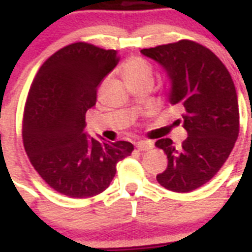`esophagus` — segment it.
Instances as JSON below:
<instances>
[{
	"label": "esophagus",
	"mask_w": 252,
	"mask_h": 252,
	"mask_svg": "<svg viewBox=\"0 0 252 252\" xmlns=\"http://www.w3.org/2000/svg\"><path fill=\"white\" fill-rule=\"evenodd\" d=\"M135 147L138 148L139 151H148L153 148V143L151 141H139L137 142V146Z\"/></svg>",
	"instance_id": "obj_1"
}]
</instances>
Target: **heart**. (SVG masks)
I'll use <instances>...</instances> for the list:
<instances>
[{
	"label": "heart",
	"instance_id": "b5f03b06",
	"mask_svg": "<svg viewBox=\"0 0 252 252\" xmlns=\"http://www.w3.org/2000/svg\"><path fill=\"white\" fill-rule=\"evenodd\" d=\"M122 72L129 84L143 80H152V67L142 57H130L122 65Z\"/></svg>",
	"mask_w": 252,
	"mask_h": 252
}]
</instances>
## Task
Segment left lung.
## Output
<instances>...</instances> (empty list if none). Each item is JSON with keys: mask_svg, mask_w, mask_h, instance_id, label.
I'll list each match as a JSON object with an SVG mask.
<instances>
[{"mask_svg": "<svg viewBox=\"0 0 252 252\" xmlns=\"http://www.w3.org/2000/svg\"><path fill=\"white\" fill-rule=\"evenodd\" d=\"M141 53L167 72L172 84L170 102L183 109L188 132L181 146L170 138L156 142L168 159L156 179L165 189L189 192L220 171L235 146L240 132L235 84L222 61L196 41L183 39Z\"/></svg>", "mask_w": 252, "mask_h": 252, "instance_id": "left-lung-1", "label": "left lung"}]
</instances>
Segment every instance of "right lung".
Segmentation results:
<instances>
[{
  "mask_svg": "<svg viewBox=\"0 0 252 252\" xmlns=\"http://www.w3.org/2000/svg\"><path fill=\"white\" fill-rule=\"evenodd\" d=\"M119 62L118 52L77 41L50 56L39 68L23 118L25 152L40 178L69 198H91L110 185L117 163L134 150L126 141L87 138L86 111Z\"/></svg>",
  "mask_w": 252,
  "mask_h": 252,
  "instance_id": "right-lung-1",
  "label": "right lung"
}]
</instances>
